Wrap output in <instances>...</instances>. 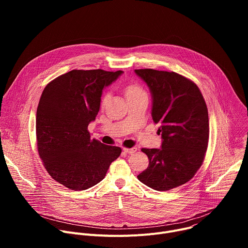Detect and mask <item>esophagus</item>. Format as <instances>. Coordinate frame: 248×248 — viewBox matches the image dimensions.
Here are the masks:
<instances>
[{
    "label": "esophagus",
    "instance_id": "obj_1",
    "mask_svg": "<svg viewBox=\"0 0 248 248\" xmlns=\"http://www.w3.org/2000/svg\"><path fill=\"white\" fill-rule=\"evenodd\" d=\"M124 151L125 153H127V154H133V153H135V152L137 151V148H135V147H132V148H124Z\"/></svg>",
    "mask_w": 248,
    "mask_h": 248
}]
</instances>
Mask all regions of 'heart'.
<instances>
[{
    "label": "heart",
    "instance_id": "1",
    "mask_svg": "<svg viewBox=\"0 0 248 248\" xmlns=\"http://www.w3.org/2000/svg\"><path fill=\"white\" fill-rule=\"evenodd\" d=\"M140 95H146L144 89L141 87L139 84L137 83H132V84H129L126 86L125 88V96H126V99L127 98H131V97H136V96H140ZM109 94H105L103 95L102 99H101V104L102 106H104L106 103H107L108 99H109Z\"/></svg>",
    "mask_w": 248,
    "mask_h": 248
}]
</instances>
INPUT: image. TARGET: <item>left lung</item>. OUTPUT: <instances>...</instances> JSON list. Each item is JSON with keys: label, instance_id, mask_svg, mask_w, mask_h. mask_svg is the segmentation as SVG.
<instances>
[{"label": "left lung", "instance_id": "obj_1", "mask_svg": "<svg viewBox=\"0 0 248 248\" xmlns=\"http://www.w3.org/2000/svg\"><path fill=\"white\" fill-rule=\"evenodd\" d=\"M134 72L151 91L152 119L163 139L160 149H141L149 166L137 178L155 190H170L190 181L204 161L209 140L207 106L198 86L179 74L152 68Z\"/></svg>", "mask_w": 248, "mask_h": 248}]
</instances>
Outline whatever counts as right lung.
<instances>
[{
	"label": "right lung",
	"instance_id": "1",
	"mask_svg": "<svg viewBox=\"0 0 248 248\" xmlns=\"http://www.w3.org/2000/svg\"><path fill=\"white\" fill-rule=\"evenodd\" d=\"M103 69H74L49 82L36 113L39 156L52 179L72 190L100 183L122 153L90 137L88 124L100 110L102 90L121 75Z\"/></svg>",
	"mask_w": 248,
	"mask_h": 248
}]
</instances>
